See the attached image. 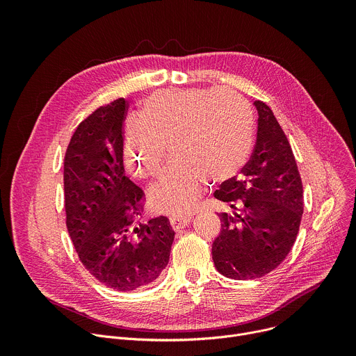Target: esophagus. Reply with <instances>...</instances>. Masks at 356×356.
<instances>
[{
  "mask_svg": "<svg viewBox=\"0 0 356 356\" xmlns=\"http://www.w3.org/2000/svg\"><path fill=\"white\" fill-rule=\"evenodd\" d=\"M191 221L190 216H175L170 218V225L175 231H180L183 228H186Z\"/></svg>",
  "mask_w": 356,
  "mask_h": 356,
  "instance_id": "34e87169",
  "label": "esophagus"
}]
</instances>
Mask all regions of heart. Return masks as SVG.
<instances>
[{"label": "heart", "instance_id": "b5f03b06", "mask_svg": "<svg viewBox=\"0 0 356 356\" xmlns=\"http://www.w3.org/2000/svg\"><path fill=\"white\" fill-rule=\"evenodd\" d=\"M253 146V114L229 90H163L149 97L139 120L125 131V162L139 179H154L170 149L175 161L152 188V200L165 213L190 211L206 180L235 179Z\"/></svg>", "mask_w": 356, "mask_h": 356}]
</instances>
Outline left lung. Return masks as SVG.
<instances>
[{"label":"left lung","instance_id":"1","mask_svg":"<svg viewBox=\"0 0 356 356\" xmlns=\"http://www.w3.org/2000/svg\"><path fill=\"white\" fill-rule=\"evenodd\" d=\"M257 143L239 177L214 197L231 207L220 213L213 242L217 270L229 279H258L276 269L290 252L302 216V184L291 146L272 110L257 99Z\"/></svg>","mask_w":356,"mask_h":356}]
</instances>
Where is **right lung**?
Returning <instances> with one entry per match:
<instances>
[{
  "label": "right lung",
  "mask_w": 356,
  "mask_h": 356,
  "mask_svg": "<svg viewBox=\"0 0 356 356\" xmlns=\"http://www.w3.org/2000/svg\"><path fill=\"white\" fill-rule=\"evenodd\" d=\"M118 98L76 128L65 155L66 225L84 268L104 286L131 291L168 266L175 231L168 217L136 224L145 193L125 176L124 120Z\"/></svg>",
  "instance_id": "add662e5"
}]
</instances>
